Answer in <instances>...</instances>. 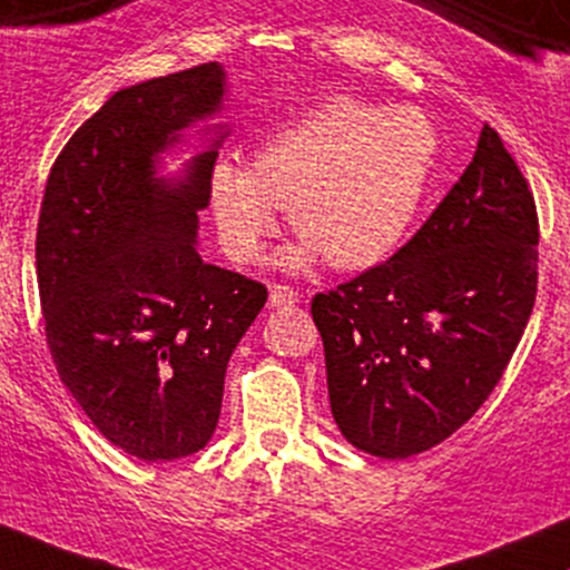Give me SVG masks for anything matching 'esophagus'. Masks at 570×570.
I'll use <instances>...</instances> for the list:
<instances>
[{
	"label": "esophagus",
	"instance_id": "34e87169",
	"mask_svg": "<svg viewBox=\"0 0 570 570\" xmlns=\"http://www.w3.org/2000/svg\"><path fill=\"white\" fill-rule=\"evenodd\" d=\"M297 292L292 286L284 284H273L271 286V305L273 308H286V305H295L297 303Z\"/></svg>",
	"mask_w": 570,
	"mask_h": 570
}]
</instances>
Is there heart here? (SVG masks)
<instances>
[{
    "instance_id": "heart-1",
    "label": "heart",
    "mask_w": 570,
    "mask_h": 570,
    "mask_svg": "<svg viewBox=\"0 0 570 570\" xmlns=\"http://www.w3.org/2000/svg\"><path fill=\"white\" fill-rule=\"evenodd\" d=\"M435 154L433 121L416 108L327 99L273 129L252 167L216 161L208 191L224 252L252 262L286 208L303 237L286 256L292 267L324 256L335 271H367L409 233Z\"/></svg>"
}]
</instances>
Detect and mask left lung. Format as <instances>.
Wrapping results in <instances>:
<instances>
[{"mask_svg":"<svg viewBox=\"0 0 570 570\" xmlns=\"http://www.w3.org/2000/svg\"><path fill=\"white\" fill-rule=\"evenodd\" d=\"M539 289V214L490 124L473 161L416 235L311 303L330 409L384 460L458 433L509 367Z\"/></svg>","mask_w":570,"mask_h":570,"instance_id":"1","label":"left lung"}]
</instances>
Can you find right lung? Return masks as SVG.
<instances>
[{"instance_id": "right-lung-1", "label": "right lung", "mask_w": 570, "mask_h": 570, "mask_svg": "<svg viewBox=\"0 0 570 570\" xmlns=\"http://www.w3.org/2000/svg\"><path fill=\"white\" fill-rule=\"evenodd\" d=\"M222 97L218 61L112 94L56 156L37 222L56 373L112 446L146 462L210 441L229 356L267 303L265 284L197 252L218 140L180 178L154 175Z\"/></svg>"}]
</instances>
